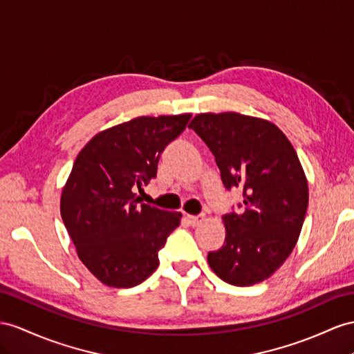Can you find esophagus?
<instances>
[{
  "instance_id": "esophagus-1",
  "label": "esophagus",
  "mask_w": 354,
  "mask_h": 354,
  "mask_svg": "<svg viewBox=\"0 0 354 354\" xmlns=\"http://www.w3.org/2000/svg\"><path fill=\"white\" fill-rule=\"evenodd\" d=\"M185 218H187L189 225H193V227H197V225L205 220V215L203 214L202 215H187Z\"/></svg>"
}]
</instances>
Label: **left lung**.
<instances>
[{
    "instance_id": "8db88e82",
    "label": "left lung",
    "mask_w": 354,
    "mask_h": 354,
    "mask_svg": "<svg viewBox=\"0 0 354 354\" xmlns=\"http://www.w3.org/2000/svg\"><path fill=\"white\" fill-rule=\"evenodd\" d=\"M214 153L227 189L239 188V212L223 216L224 245L207 254L225 283H261L284 263L302 230L308 183L297 153L275 124L225 112L201 113L189 122Z\"/></svg>"
}]
</instances>
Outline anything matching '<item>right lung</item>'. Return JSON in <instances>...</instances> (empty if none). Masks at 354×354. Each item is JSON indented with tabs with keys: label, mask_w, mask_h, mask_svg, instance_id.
<instances>
[{
	"label": "right lung",
	"mask_w": 354,
	"mask_h": 354,
	"mask_svg": "<svg viewBox=\"0 0 354 354\" xmlns=\"http://www.w3.org/2000/svg\"><path fill=\"white\" fill-rule=\"evenodd\" d=\"M192 115L140 116L98 133L79 152L61 196V216L77 256L103 284L130 288L160 265L179 212L140 203L136 189L157 176L167 145Z\"/></svg>",
	"instance_id": "add662e5"
}]
</instances>
